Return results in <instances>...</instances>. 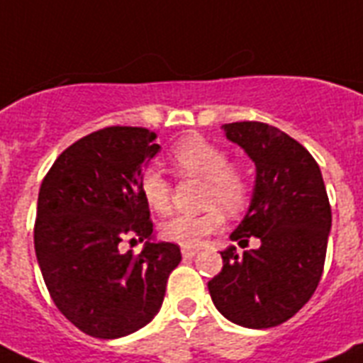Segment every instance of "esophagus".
I'll list each match as a JSON object with an SVG mask.
<instances>
[{
	"label": "esophagus",
	"instance_id": "esophagus-1",
	"mask_svg": "<svg viewBox=\"0 0 363 363\" xmlns=\"http://www.w3.org/2000/svg\"><path fill=\"white\" fill-rule=\"evenodd\" d=\"M182 257L184 259H191V257H196V253L199 252L197 248H186V246H182Z\"/></svg>",
	"mask_w": 363,
	"mask_h": 363
}]
</instances>
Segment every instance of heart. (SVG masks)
<instances>
[{
	"label": "heart",
	"instance_id": "1",
	"mask_svg": "<svg viewBox=\"0 0 363 363\" xmlns=\"http://www.w3.org/2000/svg\"><path fill=\"white\" fill-rule=\"evenodd\" d=\"M172 162L182 177L205 181L203 201L207 211L201 214H177L162 223V237L172 242L196 248L207 237L220 231L223 212L237 214L250 201L252 181L242 167L229 162V155L216 143L201 135H188L172 151ZM141 196L155 212L169 211L172 184L156 167H147L141 173Z\"/></svg>",
	"mask_w": 363,
	"mask_h": 363
}]
</instances>
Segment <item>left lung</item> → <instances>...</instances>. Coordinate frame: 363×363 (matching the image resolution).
Masks as SVG:
<instances>
[{"instance_id": "obj_1", "label": "left lung", "mask_w": 363, "mask_h": 363, "mask_svg": "<svg viewBox=\"0 0 363 363\" xmlns=\"http://www.w3.org/2000/svg\"><path fill=\"white\" fill-rule=\"evenodd\" d=\"M225 138L255 164V186L246 216L231 240L261 246L222 253V272L208 281L220 313L246 328H272L313 296L325 268L332 211L319 164L298 141L257 121L223 125Z\"/></svg>"}]
</instances>
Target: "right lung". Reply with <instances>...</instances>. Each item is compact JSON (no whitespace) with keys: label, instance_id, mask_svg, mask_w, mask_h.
Wrapping results in <instances>:
<instances>
[{"label":"right lung","instance_id":"add662e5","mask_svg":"<svg viewBox=\"0 0 363 363\" xmlns=\"http://www.w3.org/2000/svg\"><path fill=\"white\" fill-rule=\"evenodd\" d=\"M156 132L108 126L65 149L38 190L35 253L57 309L84 334L117 340L155 319L181 248L152 242L141 173ZM128 238L141 254L120 252Z\"/></svg>","mask_w":363,"mask_h":363}]
</instances>
